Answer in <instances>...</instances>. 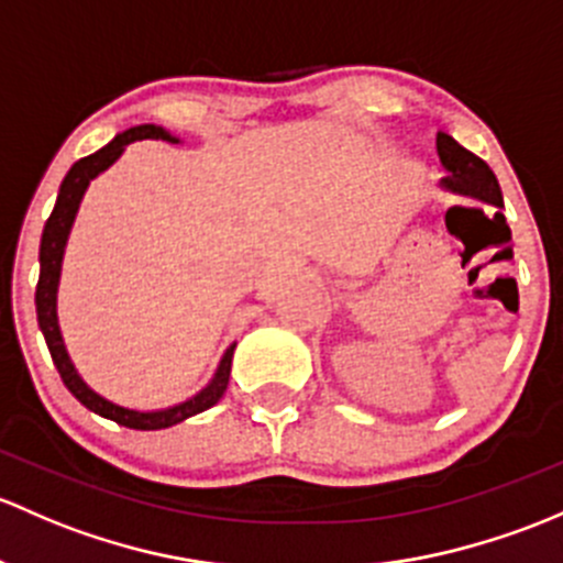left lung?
Returning <instances> with one entry per match:
<instances>
[{"instance_id":"8db88e82","label":"left lung","mask_w":563,"mask_h":563,"mask_svg":"<svg viewBox=\"0 0 563 563\" xmlns=\"http://www.w3.org/2000/svg\"><path fill=\"white\" fill-rule=\"evenodd\" d=\"M437 153H440V162L448 173L442 177V186H445L448 191L466 194V197H477L488 205L505 207L501 205V191L499 183H496V175L490 173V167L483 158H477L475 153L461 147L459 142L445 132L437 134Z\"/></svg>"}]
</instances>
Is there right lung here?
Masks as SVG:
<instances>
[{
  "instance_id": "1",
  "label": "right lung",
  "mask_w": 563,
  "mask_h": 563,
  "mask_svg": "<svg viewBox=\"0 0 563 563\" xmlns=\"http://www.w3.org/2000/svg\"><path fill=\"white\" fill-rule=\"evenodd\" d=\"M134 140L180 142L177 137H173L167 129L156 126V123H142V126L126 129V132L118 134L115 140L108 142V145L99 147L97 153H91V156L80 158V162L73 164V169H69L67 177H64L62 188H58L56 207H53L51 218H47L43 229V242H40V280H37V294H34V305H37V321L45 334L47 351H51L53 364H56L58 375H62L64 386L69 388V394H73L80 405H86L91 412L126 426V429L156 431V429H167V426L186 421V418L197 416V412L210 410V407L221 399L223 390L229 386L234 345L223 353L221 364H218L216 369V377H212V380L207 383V388L199 390L197 396H191V399L180 401V405L175 407H167V410L140 412V410H129V407H121V405H112V401L104 399V396H99L97 390H91L86 383H82L78 369H75V364L69 361L67 347H64L62 331H58V316H56V291H58V275H62L64 245H67L69 229H73L75 216H78L82 194H86L88 183H91L99 173H104V169L121 156L123 147Z\"/></svg>"
}]
</instances>
